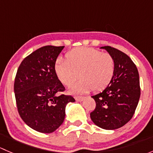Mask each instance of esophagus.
Returning <instances> with one entry per match:
<instances>
[{
	"instance_id": "esophagus-1",
	"label": "esophagus",
	"mask_w": 153,
	"mask_h": 153,
	"mask_svg": "<svg viewBox=\"0 0 153 153\" xmlns=\"http://www.w3.org/2000/svg\"><path fill=\"white\" fill-rule=\"evenodd\" d=\"M75 99L76 100V101H78V102H81V101H83L84 100V97H75Z\"/></svg>"
}]
</instances>
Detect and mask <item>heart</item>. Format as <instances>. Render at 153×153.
I'll list each match as a JSON object with an SVG mask.
<instances>
[{"label": "heart", "instance_id": "obj_1", "mask_svg": "<svg viewBox=\"0 0 153 153\" xmlns=\"http://www.w3.org/2000/svg\"><path fill=\"white\" fill-rule=\"evenodd\" d=\"M54 69L58 80L64 85L77 84L69 89V93L81 95L91 89L100 91L110 83L115 73V61L112 55L98 49L88 47L75 48L66 55V59L58 58Z\"/></svg>", "mask_w": 153, "mask_h": 153}]
</instances>
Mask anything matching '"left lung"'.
I'll list each match as a JSON object with an SVG mask.
<instances>
[{"label": "left lung", "mask_w": 153, "mask_h": 153, "mask_svg": "<svg viewBox=\"0 0 153 153\" xmlns=\"http://www.w3.org/2000/svg\"><path fill=\"white\" fill-rule=\"evenodd\" d=\"M112 55L115 69L113 78L105 89L93 95L96 103L90 118L96 126L107 130L118 129L130 121L139 101V74L127 55L106 46L101 47Z\"/></svg>", "instance_id": "obj_1"}]
</instances>
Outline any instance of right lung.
Here are the masks:
<instances>
[{
	"label": "right lung",
	"mask_w": 153,
	"mask_h": 153,
	"mask_svg": "<svg viewBox=\"0 0 153 153\" xmlns=\"http://www.w3.org/2000/svg\"><path fill=\"white\" fill-rule=\"evenodd\" d=\"M64 47L45 46L31 53L21 62L14 84L19 115L29 127L51 133L63 124L66 106L75 102L72 96L59 95L65 88L54 69Z\"/></svg>",
	"instance_id": "obj_1"
}]
</instances>
